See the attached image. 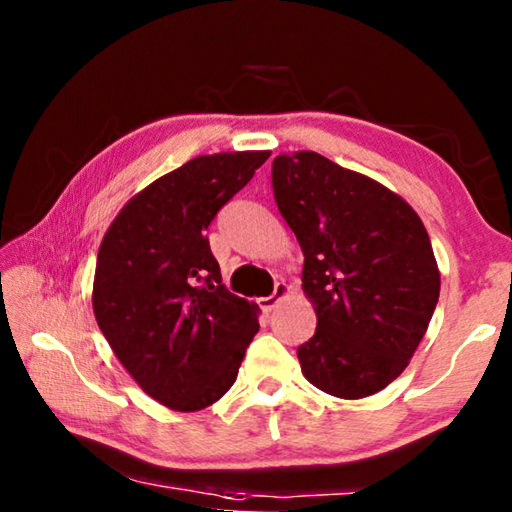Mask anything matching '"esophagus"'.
I'll list each match as a JSON object with an SVG mask.
<instances>
[{
    "mask_svg": "<svg viewBox=\"0 0 512 512\" xmlns=\"http://www.w3.org/2000/svg\"><path fill=\"white\" fill-rule=\"evenodd\" d=\"M287 293H289V284H284V282H277V284H275V289H273V293H271V296H266V298H259V300H257V305L262 307L264 314H271V311L277 307V302H280L284 296H287Z\"/></svg>",
    "mask_w": 512,
    "mask_h": 512,
    "instance_id": "1",
    "label": "esophagus"
}]
</instances>
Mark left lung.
I'll list each match as a JSON object with an SVG mask.
<instances>
[{
	"label": "left lung",
	"mask_w": 512,
	"mask_h": 512,
	"mask_svg": "<svg viewBox=\"0 0 512 512\" xmlns=\"http://www.w3.org/2000/svg\"><path fill=\"white\" fill-rule=\"evenodd\" d=\"M271 178L318 318L298 348L302 375L343 400L375 395L409 366L438 305L427 230L391 189L320 153L277 155Z\"/></svg>",
	"instance_id": "8db88e82"
}]
</instances>
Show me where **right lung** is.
<instances>
[{
    "label": "right lung",
    "mask_w": 512,
    "mask_h": 512,
    "mask_svg": "<svg viewBox=\"0 0 512 512\" xmlns=\"http://www.w3.org/2000/svg\"><path fill=\"white\" fill-rule=\"evenodd\" d=\"M268 151L201 155L124 205L101 241L92 307L146 395L201 411L235 384L257 305L221 284L205 230Z\"/></svg>",
    "instance_id": "obj_1"
}]
</instances>
